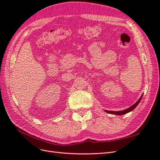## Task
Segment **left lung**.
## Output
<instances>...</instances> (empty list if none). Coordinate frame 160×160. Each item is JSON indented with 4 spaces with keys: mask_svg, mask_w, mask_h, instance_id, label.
I'll return each mask as SVG.
<instances>
[{
    "mask_svg": "<svg viewBox=\"0 0 160 160\" xmlns=\"http://www.w3.org/2000/svg\"><path fill=\"white\" fill-rule=\"evenodd\" d=\"M142 97H143V95L141 97H140V98L138 99V101H137L136 103H135L134 105H133L132 106H131L130 108L126 109H124V110H122V111H108V110H105V111L106 113H111V114H115V115H123V114H126V113L130 112V111H133L135 108L137 107L138 105L140 102V101H141Z\"/></svg>",
    "mask_w": 160,
    "mask_h": 160,
    "instance_id": "8db88e82",
    "label": "left lung"
}]
</instances>
